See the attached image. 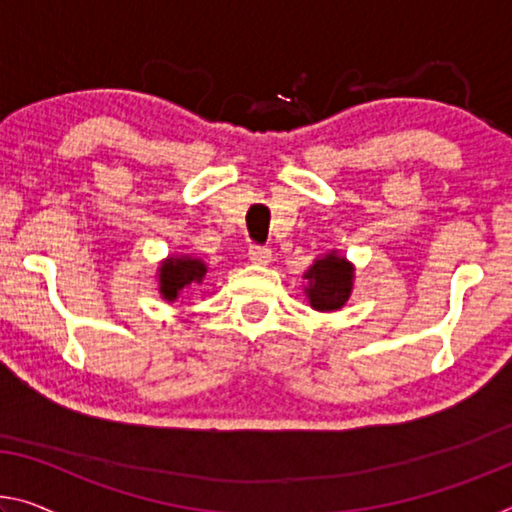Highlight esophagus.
I'll use <instances>...</instances> for the list:
<instances>
[{"label": "esophagus", "instance_id": "obj_1", "mask_svg": "<svg viewBox=\"0 0 512 512\" xmlns=\"http://www.w3.org/2000/svg\"><path fill=\"white\" fill-rule=\"evenodd\" d=\"M248 257H250V262H253V264L266 266L271 262V250L264 248V246H253L248 250Z\"/></svg>", "mask_w": 512, "mask_h": 512}]
</instances>
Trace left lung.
I'll use <instances>...</instances> for the list:
<instances>
[{
	"mask_svg": "<svg viewBox=\"0 0 512 512\" xmlns=\"http://www.w3.org/2000/svg\"><path fill=\"white\" fill-rule=\"evenodd\" d=\"M305 298L316 312H337L353 294L355 266L337 250L316 257L303 273Z\"/></svg>",
	"mask_w": 512,
	"mask_h": 512,
	"instance_id": "1",
	"label": "left lung"
}]
</instances>
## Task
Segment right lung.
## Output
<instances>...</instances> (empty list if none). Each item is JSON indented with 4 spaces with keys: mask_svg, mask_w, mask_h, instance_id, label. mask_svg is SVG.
<instances>
[{
    "mask_svg": "<svg viewBox=\"0 0 512 512\" xmlns=\"http://www.w3.org/2000/svg\"><path fill=\"white\" fill-rule=\"evenodd\" d=\"M207 275V264L193 255H168L157 269L159 296L166 303H175L177 298L198 289Z\"/></svg>",
    "mask_w": 512,
    "mask_h": 512,
    "instance_id": "obj_1",
    "label": "right lung"
}]
</instances>
